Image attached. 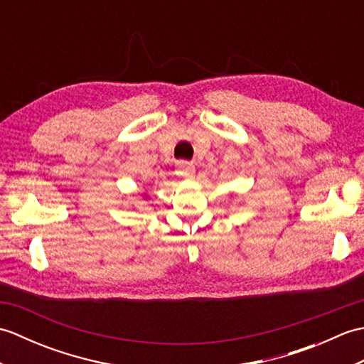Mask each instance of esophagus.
I'll list each match as a JSON object with an SVG mask.
<instances>
[{
	"mask_svg": "<svg viewBox=\"0 0 364 364\" xmlns=\"http://www.w3.org/2000/svg\"><path fill=\"white\" fill-rule=\"evenodd\" d=\"M176 168H178V175H181V176H192V175H194V172H196L194 166L189 164V162H184V161L178 162V167Z\"/></svg>",
	"mask_w": 364,
	"mask_h": 364,
	"instance_id": "1",
	"label": "esophagus"
}]
</instances>
